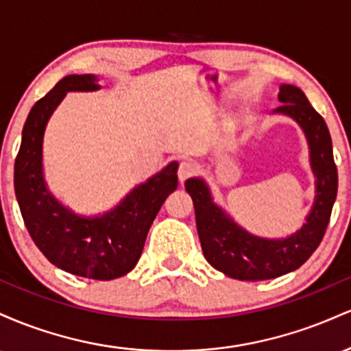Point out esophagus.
Returning <instances> with one entry per match:
<instances>
[{
    "mask_svg": "<svg viewBox=\"0 0 351 351\" xmlns=\"http://www.w3.org/2000/svg\"><path fill=\"white\" fill-rule=\"evenodd\" d=\"M195 171H196V165L195 163L189 162V160H184V162H181L180 167H178L180 183H184L186 178H189V176H191Z\"/></svg>",
    "mask_w": 351,
    "mask_h": 351,
    "instance_id": "34e87169",
    "label": "esophagus"
}]
</instances>
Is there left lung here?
Masks as SVG:
<instances>
[{
	"label": "left lung",
	"mask_w": 351,
	"mask_h": 351,
	"mask_svg": "<svg viewBox=\"0 0 351 351\" xmlns=\"http://www.w3.org/2000/svg\"><path fill=\"white\" fill-rule=\"evenodd\" d=\"M279 90L282 106L274 108L272 114L289 117L302 128L315 176L313 204L295 232L285 237L252 234L216 203L211 188L201 176L184 181L195 204L204 257L216 271L237 280H267L299 269L320 244L337 198L338 173L327 123L299 87L280 84Z\"/></svg>",
	"instance_id": "left-lung-1"
}]
</instances>
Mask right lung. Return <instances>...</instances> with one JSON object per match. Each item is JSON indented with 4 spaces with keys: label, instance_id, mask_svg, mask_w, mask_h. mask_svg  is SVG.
<instances>
[{
    "label": "right lung",
    "instance_id": "right-lung-1",
    "mask_svg": "<svg viewBox=\"0 0 351 351\" xmlns=\"http://www.w3.org/2000/svg\"><path fill=\"white\" fill-rule=\"evenodd\" d=\"M99 88L97 75L71 74L34 104L23 127L14 162V193L24 224L49 263L74 276L112 280L128 274L138 263L153 219L178 186V163L170 162L136 184L102 215H77L60 203L44 178V132L67 92Z\"/></svg>",
    "mask_w": 351,
    "mask_h": 351
}]
</instances>
